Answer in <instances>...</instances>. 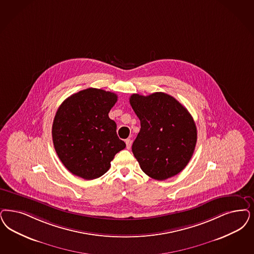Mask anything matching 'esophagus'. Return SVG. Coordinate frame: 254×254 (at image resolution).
<instances>
[{
	"label": "esophagus",
	"mask_w": 254,
	"mask_h": 254,
	"mask_svg": "<svg viewBox=\"0 0 254 254\" xmlns=\"http://www.w3.org/2000/svg\"><path fill=\"white\" fill-rule=\"evenodd\" d=\"M131 143L132 141L131 140H130V139H127V140H126V144H127V148H131Z\"/></svg>",
	"instance_id": "1"
}]
</instances>
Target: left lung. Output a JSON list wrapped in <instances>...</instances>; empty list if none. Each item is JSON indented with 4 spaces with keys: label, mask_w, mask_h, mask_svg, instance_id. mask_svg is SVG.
<instances>
[{
    "label": "left lung",
    "mask_w": 254,
    "mask_h": 254,
    "mask_svg": "<svg viewBox=\"0 0 254 254\" xmlns=\"http://www.w3.org/2000/svg\"><path fill=\"white\" fill-rule=\"evenodd\" d=\"M129 102L140 121L132 152L142 172L156 180L179 174L190 162L197 141L192 116L175 97L161 92L133 94Z\"/></svg>",
    "instance_id": "1"
}]
</instances>
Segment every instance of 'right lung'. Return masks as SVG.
<instances>
[{
  "label": "right lung",
  "instance_id": "right-lung-1",
  "mask_svg": "<svg viewBox=\"0 0 254 254\" xmlns=\"http://www.w3.org/2000/svg\"><path fill=\"white\" fill-rule=\"evenodd\" d=\"M117 95L88 88L67 97L58 108L53 140L62 163L73 175L93 180L107 173L114 156L126 147L109 113Z\"/></svg>",
  "mask_w": 254,
  "mask_h": 254
}]
</instances>
